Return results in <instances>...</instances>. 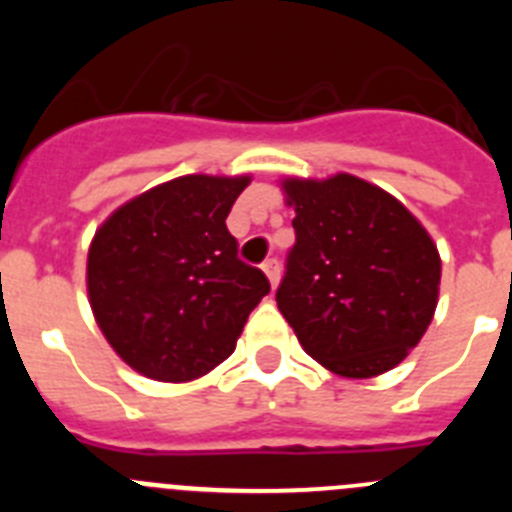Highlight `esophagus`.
I'll return each mask as SVG.
<instances>
[{
	"instance_id": "esophagus-1",
	"label": "esophagus",
	"mask_w": 512,
	"mask_h": 512,
	"mask_svg": "<svg viewBox=\"0 0 512 512\" xmlns=\"http://www.w3.org/2000/svg\"><path fill=\"white\" fill-rule=\"evenodd\" d=\"M261 269H264V274L269 277L271 287H277V284H279V261L277 259H266L264 264H261Z\"/></svg>"
}]
</instances>
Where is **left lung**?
Here are the masks:
<instances>
[{"instance_id":"1","label":"left lung","mask_w":512,"mask_h":512,"mask_svg":"<svg viewBox=\"0 0 512 512\" xmlns=\"http://www.w3.org/2000/svg\"><path fill=\"white\" fill-rule=\"evenodd\" d=\"M297 241L277 305L307 354L338 377L390 372L433 320L441 256L392 194L359 176L284 179Z\"/></svg>"}]
</instances>
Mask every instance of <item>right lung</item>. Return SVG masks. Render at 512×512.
<instances>
[{"instance_id":"obj_1","label":"right lung","mask_w":512,"mask_h":512,"mask_svg":"<svg viewBox=\"0 0 512 512\" xmlns=\"http://www.w3.org/2000/svg\"><path fill=\"white\" fill-rule=\"evenodd\" d=\"M251 176L189 174L117 207L94 233V320L128 366L156 382L205 377L235 351L269 279L238 259L225 217Z\"/></svg>"}]
</instances>
